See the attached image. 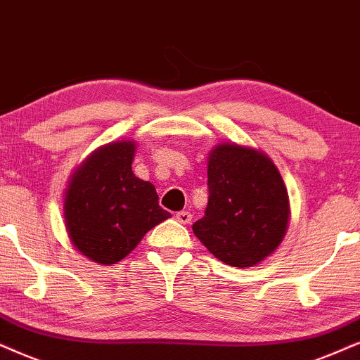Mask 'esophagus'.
Wrapping results in <instances>:
<instances>
[{"mask_svg":"<svg viewBox=\"0 0 360 360\" xmlns=\"http://www.w3.org/2000/svg\"><path fill=\"white\" fill-rule=\"evenodd\" d=\"M176 221L181 222V224H189L191 219H193V214H191L189 211H179L176 212Z\"/></svg>","mask_w":360,"mask_h":360,"instance_id":"esophagus-1","label":"esophagus"}]
</instances>
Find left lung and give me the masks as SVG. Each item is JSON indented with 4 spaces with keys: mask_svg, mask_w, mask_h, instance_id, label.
<instances>
[{
    "mask_svg": "<svg viewBox=\"0 0 360 360\" xmlns=\"http://www.w3.org/2000/svg\"><path fill=\"white\" fill-rule=\"evenodd\" d=\"M207 207L193 231L207 251L234 267L262 261L284 238L289 195L266 154L219 144L207 165Z\"/></svg>",
    "mask_w": 360,
    "mask_h": 360,
    "instance_id": "8db88e82",
    "label": "left lung"
}]
</instances>
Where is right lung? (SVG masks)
<instances>
[{
	"label": "right lung",
	"mask_w": 360,
	"mask_h": 360,
	"mask_svg": "<svg viewBox=\"0 0 360 360\" xmlns=\"http://www.w3.org/2000/svg\"><path fill=\"white\" fill-rule=\"evenodd\" d=\"M134 143L98 149L72 176L65 199L68 234L83 256L99 264L126 257L143 236L171 214L156 189L131 169Z\"/></svg>",
	"instance_id": "obj_1"
}]
</instances>
